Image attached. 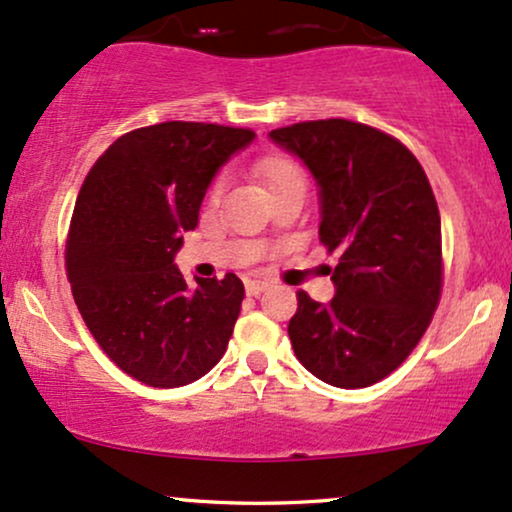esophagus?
I'll return each mask as SVG.
<instances>
[{"instance_id": "esophagus-1", "label": "esophagus", "mask_w": 512, "mask_h": 512, "mask_svg": "<svg viewBox=\"0 0 512 512\" xmlns=\"http://www.w3.org/2000/svg\"><path fill=\"white\" fill-rule=\"evenodd\" d=\"M267 286V281H248V284H245V291H248V296H260Z\"/></svg>"}]
</instances>
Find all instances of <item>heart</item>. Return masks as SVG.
Here are the masks:
<instances>
[{"label": "heart", "instance_id": "1", "mask_svg": "<svg viewBox=\"0 0 512 512\" xmlns=\"http://www.w3.org/2000/svg\"><path fill=\"white\" fill-rule=\"evenodd\" d=\"M255 170H257V175H260V178L267 182L269 187L279 185L281 180L293 178V175H301V170L293 166L289 158H284V156H267V158H262V161L257 163ZM216 192H219V185L214 187V195H216Z\"/></svg>", "mask_w": 512, "mask_h": 512}]
</instances>
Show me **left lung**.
I'll list each match as a JSON object with an SVG mask.
<instances>
[{"label": "left lung", "mask_w": 512, "mask_h": 512, "mask_svg": "<svg viewBox=\"0 0 512 512\" xmlns=\"http://www.w3.org/2000/svg\"><path fill=\"white\" fill-rule=\"evenodd\" d=\"M320 187V240L339 262L334 298L298 291L289 337L322 383L356 390L404 363L443 289L440 214L416 156L380 129L313 120L272 129Z\"/></svg>", "instance_id": "1"}]
</instances>
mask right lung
<instances>
[{
	"instance_id": "obj_1",
	"label": "right lung",
	"mask_w": 512,
	"mask_h": 512,
	"mask_svg": "<svg viewBox=\"0 0 512 512\" xmlns=\"http://www.w3.org/2000/svg\"><path fill=\"white\" fill-rule=\"evenodd\" d=\"M252 139V129L204 122L134 129L81 185L67 238L69 284L88 332L139 383H195L226 354L243 281L226 274L190 289L173 260L211 180Z\"/></svg>"
}]
</instances>
